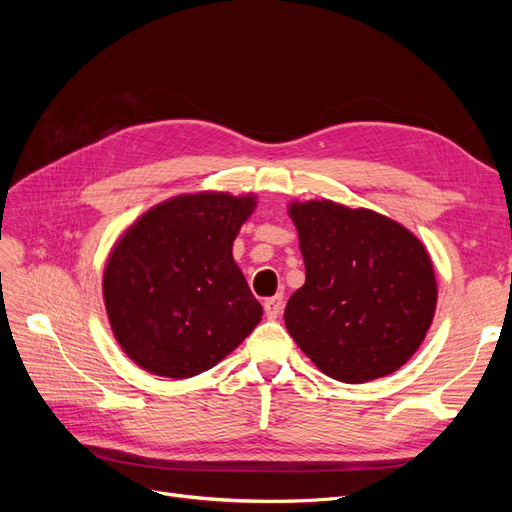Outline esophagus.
<instances>
[{
    "mask_svg": "<svg viewBox=\"0 0 512 512\" xmlns=\"http://www.w3.org/2000/svg\"><path fill=\"white\" fill-rule=\"evenodd\" d=\"M282 307H284V294H273V297H269L267 301H265V314L269 316V318H277L280 316V312H282Z\"/></svg>",
    "mask_w": 512,
    "mask_h": 512,
    "instance_id": "1",
    "label": "esophagus"
}]
</instances>
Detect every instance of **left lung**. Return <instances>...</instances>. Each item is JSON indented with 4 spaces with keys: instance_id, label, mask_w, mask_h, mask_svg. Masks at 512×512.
Returning a JSON list of instances; mask_svg holds the SVG:
<instances>
[{
    "instance_id": "obj_1",
    "label": "left lung",
    "mask_w": 512,
    "mask_h": 512,
    "mask_svg": "<svg viewBox=\"0 0 512 512\" xmlns=\"http://www.w3.org/2000/svg\"><path fill=\"white\" fill-rule=\"evenodd\" d=\"M305 284L284 309L286 329L333 380L363 384L410 361L438 305L427 247L371 209L292 200Z\"/></svg>"
}]
</instances>
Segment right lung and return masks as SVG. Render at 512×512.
Segmentation results:
<instances>
[{
	"label": "right lung",
	"instance_id": "right-lung-1",
	"mask_svg": "<svg viewBox=\"0 0 512 512\" xmlns=\"http://www.w3.org/2000/svg\"><path fill=\"white\" fill-rule=\"evenodd\" d=\"M254 209V194H179L117 239L102 297L130 361L162 378H192L254 331L262 305L232 258V241Z\"/></svg>",
	"mask_w": 512,
	"mask_h": 512
}]
</instances>
